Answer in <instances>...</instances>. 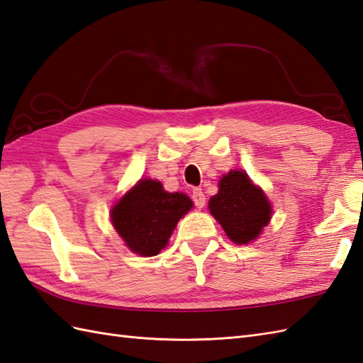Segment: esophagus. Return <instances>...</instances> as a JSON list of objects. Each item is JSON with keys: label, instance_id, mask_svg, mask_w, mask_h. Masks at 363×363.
<instances>
[{"label": "esophagus", "instance_id": "esophagus-1", "mask_svg": "<svg viewBox=\"0 0 363 363\" xmlns=\"http://www.w3.org/2000/svg\"><path fill=\"white\" fill-rule=\"evenodd\" d=\"M192 201L197 208L205 206V194H203V191L200 188H196L192 191Z\"/></svg>", "mask_w": 363, "mask_h": 363}]
</instances>
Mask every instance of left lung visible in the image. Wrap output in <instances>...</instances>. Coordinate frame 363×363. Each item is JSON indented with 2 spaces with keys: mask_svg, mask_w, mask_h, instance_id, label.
<instances>
[{
  "mask_svg": "<svg viewBox=\"0 0 363 363\" xmlns=\"http://www.w3.org/2000/svg\"><path fill=\"white\" fill-rule=\"evenodd\" d=\"M209 211L237 245L255 240L271 218V205L260 188L243 171H231L218 183Z\"/></svg>",
  "mask_w": 363,
  "mask_h": 363,
  "instance_id": "1",
  "label": "left lung"
}]
</instances>
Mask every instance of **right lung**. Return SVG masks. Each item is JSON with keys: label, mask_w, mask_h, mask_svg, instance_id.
<instances>
[{"label": "right lung", "mask_w": 363, "mask_h": 363, "mask_svg": "<svg viewBox=\"0 0 363 363\" xmlns=\"http://www.w3.org/2000/svg\"><path fill=\"white\" fill-rule=\"evenodd\" d=\"M192 208L182 192H166L160 182L140 180L111 211L113 228L128 248L152 257L167 245L177 222Z\"/></svg>", "instance_id": "right-lung-1"}]
</instances>
